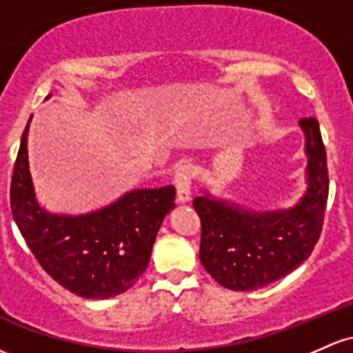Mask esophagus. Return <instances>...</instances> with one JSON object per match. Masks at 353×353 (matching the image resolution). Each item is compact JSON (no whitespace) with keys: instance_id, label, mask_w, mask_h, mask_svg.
I'll list each match as a JSON object with an SVG mask.
<instances>
[{"instance_id":"34e87169","label":"esophagus","mask_w":353,"mask_h":353,"mask_svg":"<svg viewBox=\"0 0 353 353\" xmlns=\"http://www.w3.org/2000/svg\"><path fill=\"white\" fill-rule=\"evenodd\" d=\"M196 176L194 165L185 162V164H181L179 168L176 169V174H174V183H176L177 189V201L179 203H185L189 201V196H191V184L192 179Z\"/></svg>"}]
</instances>
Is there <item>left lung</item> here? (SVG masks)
Instances as JSON below:
<instances>
[{"label":"left lung","mask_w":353,"mask_h":353,"mask_svg":"<svg viewBox=\"0 0 353 353\" xmlns=\"http://www.w3.org/2000/svg\"><path fill=\"white\" fill-rule=\"evenodd\" d=\"M300 125L308 189L295 208L253 212L208 194L192 201L201 219V263L224 288L250 292L273 283L300 266L319 241L328 201L327 152L319 120L303 117Z\"/></svg>","instance_id":"obj_1"}]
</instances>
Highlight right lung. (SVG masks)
<instances>
[{
  "instance_id": "add662e5",
  "label": "right lung",
  "mask_w": 353,
  "mask_h": 353,
  "mask_svg": "<svg viewBox=\"0 0 353 353\" xmlns=\"http://www.w3.org/2000/svg\"><path fill=\"white\" fill-rule=\"evenodd\" d=\"M28 123L14 161L10 204L19 233L58 285L82 298L103 300L127 292L149 265L176 188L139 189L83 216L50 214L34 199L28 170Z\"/></svg>"
}]
</instances>
